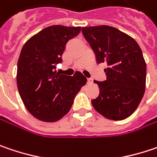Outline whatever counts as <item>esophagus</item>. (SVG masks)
<instances>
[{"label": "esophagus", "mask_w": 157, "mask_h": 157, "mask_svg": "<svg viewBox=\"0 0 157 157\" xmlns=\"http://www.w3.org/2000/svg\"><path fill=\"white\" fill-rule=\"evenodd\" d=\"M87 83H88V84H92V83H93V79H92L91 78H87Z\"/></svg>", "instance_id": "esophagus-1"}]
</instances>
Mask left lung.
I'll use <instances>...</instances> for the list:
<instances>
[{"label": "left lung", "instance_id": "left-lung-1", "mask_svg": "<svg viewBox=\"0 0 157 157\" xmlns=\"http://www.w3.org/2000/svg\"><path fill=\"white\" fill-rule=\"evenodd\" d=\"M85 39L94 51L97 63L105 62L106 80H94L100 88L92 105L101 115L121 121L140 104L146 87L147 64L138 43L110 26L82 28Z\"/></svg>", "mask_w": 157, "mask_h": 157}]
</instances>
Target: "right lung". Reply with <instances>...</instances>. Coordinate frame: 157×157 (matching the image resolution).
<instances>
[{"mask_svg":"<svg viewBox=\"0 0 157 157\" xmlns=\"http://www.w3.org/2000/svg\"><path fill=\"white\" fill-rule=\"evenodd\" d=\"M80 27L51 26L33 36L23 45L17 61V86L28 112L36 119L54 122L71 110L76 95L86 83L80 72L66 76L56 71V64L69 40Z\"/></svg>","mask_w":157,"mask_h":157,"instance_id":"right-lung-1","label":"right lung"}]
</instances>
